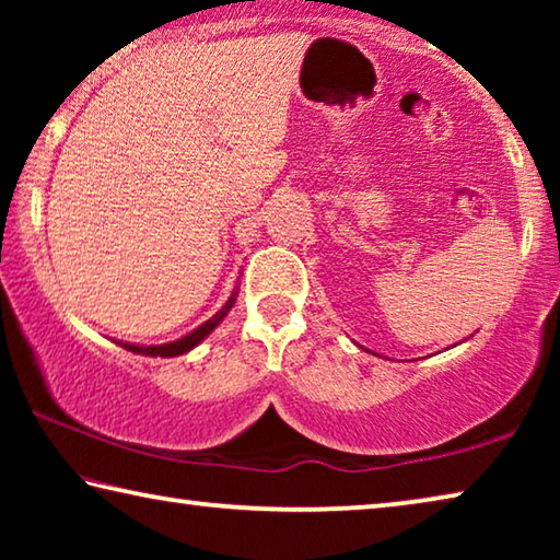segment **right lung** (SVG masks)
I'll return each instance as SVG.
<instances>
[{
    "mask_svg": "<svg viewBox=\"0 0 560 560\" xmlns=\"http://www.w3.org/2000/svg\"><path fill=\"white\" fill-rule=\"evenodd\" d=\"M234 301H236V291L232 293L230 296V301L224 303V306L217 311V314L210 318V320H205V324L200 326V328H195L192 334H187V336H183L179 340H173V343H165V346H132V343H120L118 346H122L126 350H132V353H140V355H150V358H175V355H183V353H187V350H192L195 346H200L202 340L212 334V330L220 326V320L230 314V308L234 306Z\"/></svg>",
    "mask_w": 560,
    "mask_h": 560,
    "instance_id": "add662e5",
    "label": "right lung"
}]
</instances>
